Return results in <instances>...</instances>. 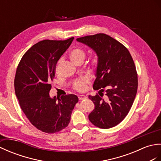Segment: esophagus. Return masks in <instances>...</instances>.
<instances>
[{
  "label": "esophagus",
  "mask_w": 161,
  "mask_h": 161,
  "mask_svg": "<svg viewBox=\"0 0 161 161\" xmlns=\"http://www.w3.org/2000/svg\"><path fill=\"white\" fill-rule=\"evenodd\" d=\"M78 99H79L80 101H81V100H84V99L87 98V97L85 95H78Z\"/></svg>",
  "instance_id": "obj_1"
}]
</instances>
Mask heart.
I'll return each mask as SVG.
<instances>
[{
  "instance_id": "1",
  "label": "heart",
  "mask_w": 161,
  "mask_h": 161,
  "mask_svg": "<svg viewBox=\"0 0 161 161\" xmlns=\"http://www.w3.org/2000/svg\"><path fill=\"white\" fill-rule=\"evenodd\" d=\"M86 56L85 52L80 48H75L70 52L69 57L74 63L78 62H83ZM99 65V60L97 56L92 57L90 60V67L92 69L96 70L98 69ZM89 83L87 78H82L76 80L74 83V87L78 91H84L86 88V85Z\"/></svg>"
}]
</instances>
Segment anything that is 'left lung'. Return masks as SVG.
<instances>
[{
  "instance_id": "left-lung-1",
  "label": "left lung",
  "mask_w": 161,
  "mask_h": 161,
  "mask_svg": "<svg viewBox=\"0 0 161 161\" xmlns=\"http://www.w3.org/2000/svg\"><path fill=\"white\" fill-rule=\"evenodd\" d=\"M76 41L92 48L99 60L93 88L100 91L99 94L88 96L95 105L89 120L102 129L113 127L126 117L136 95L138 76L133 58L123 44L105 34L86 36ZM103 91L106 101L102 98Z\"/></svg>"
}]
</instances>
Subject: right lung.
<instances>
[{"mask_svg":"<svg viewBox=\"0 0 161 161\" xmlns=\"http://www.w3.org/2000/svg\"><path fill=\"white\" fill-rule=\"evenodd\" d=\"M73 40L38 42L23 56L16 69L14 88L20 108L36 128L47 134L68 126L78 101L74 94L49 96L56 63Z\"/></svg>","mask_w":161,"mask_h":161,"instance_id":"obj_1","label":"right lung"}]
</instances>
